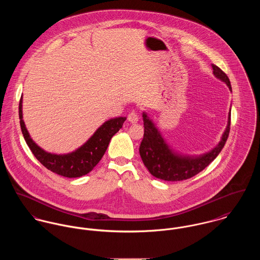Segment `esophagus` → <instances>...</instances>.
I'll use <instances>...</instances> for the list:
<instances>
[{
  "mask_svg": "<svg viewBox=\"0 0 260 260\" xmlns=\"http://www.w3.org/2000/svg\"><path fill=\"white\" fill-rule=\"evenodd\" d=\"M127 119H128V121L132 122V123H137V122L139 121V116H138L136 113L133 112V113L128 114Z\"/></svg>",
  "mask_w": 260,
  "mask_h": 260,
  "instance_id": "34e87169",
  "label": "esophagus"
}]
</instances>
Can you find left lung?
Returning a JSON list of instances; mask_svg holds the SVG:
<instances>
[{"instance_id": "8db88e82", "label": "left lung", "mask_w": 260, "mask_h": 260, "mask_svg": "<svg viewBox=\"0 0 260 260\" xmlns=\"http://www.w3.org/2000/svg\"><path fill=\"white\" fill-rule=\"evenodd\" d=\"M213 76L223 82L230 90L231 82L228 76L215 64H211ZM231 107L228 124L219 143L213 148L201 154H184L176 151L164 138L153 119L144 112V134L140 146V154L145 168L156 178L167 181H179L190 178L203 171L221 151L228 141L231 126Z\"/></svg>"}]
</instances>
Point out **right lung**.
<instances>
[{"label": "right lung", "mask_w": 260, "mask_h": 260, "mask_svg": "<svg viewBox=\"0 0 260 260\" xmlns=\"http://www.w3.org/2000/svg\"><path fill=\"white\" fill-rule=\"evenodd\" d=\"M19 116L24 139L36 158L49 171L70 178L80 177L92 171L104 156L111 139L122 127L126 119L125 116L110 118L80 147L68 153L58 154L45 150L30 138L23 119V95L19 105Z\"/></svg>", "instance_id": "1"}]
</instances>
